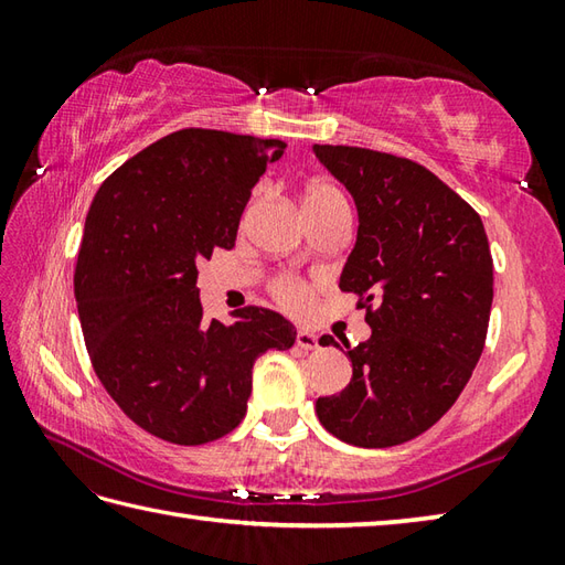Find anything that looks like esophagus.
<instances>
[{"mask_svg": "<svg viewBox=\"0 0 565 565\" xmlns=\"http://www.w3.org/2000/svg\"><path fill=\"white\" fill-rule=\"evenodd\" d=\"M296 344L301 347V350H316V347H318V334L310 332V330H298L296 332Z\"/></svg>", "mask_w": 565, "mask_h": 565, "instance_id": "obj_1", "label": "esophagus"}]
</instances>
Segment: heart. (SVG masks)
I'll return each instance as SVG.
<instances>
[{"mask_svg": "<svg viewBox=\"0 0 565 565\" xmlns=\"http://www.w3.org/2000/svg\"><path fill=\"white\" fill-rule=\"evenodd\" d=\"M332 206H347L342 191L332 182H326V179H313V182H308L303 186V211L306 213L326 211ZM269 291H271L276 303H281L289 310L303 308L310 298V286L294 274H276L269 281Z\"/></svg>", "mask_w": 565, "mask_h": 565, "instance_id": "heart-1", "label": "heart"}]
</instances>
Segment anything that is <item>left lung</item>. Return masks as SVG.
<instances>
[{
	"instance_id": "8db88e82",
	"label": "left lung",
	"mask_w": 565,
	"mask_h": 565,
	"mask_svg": "<svg viewBox=\"0 0 565 565\" xmlns=\"http://www.w3.org/2000/svg\"><path fill=\"white\" fill-rule=\"evenodd\" d=\"M313 150L356 201L340 289L371 328L366 342L347 344L352 381L318 398L316 413L347 444L395 447L435 425L471 379L493 306V255L481 215L427 167L366 148ZM320 344L340 347L330 334Z\"/></svg>"
}]
</instances>
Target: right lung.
Instances as JSON below:
<instances>
[{"label": "right lung", "instance_id": "add662e5", "mask_svg": "<svg viewBox=\"0 0 565 565\" xmlns=\"http://www.w3.org/2000/svg\"><path fill=\"white\" fill-rule=\"evenodd\" d=\"M284 140L182 128L134 154L94 196L75 267L84 344L102 386L150 435L196 447L247 413L252 364L289 350L274 310L203 320L199 262L233 249L252 186Z\"/></svg>", "mask_w": 565, "mask_h": 565}]
</instances>
